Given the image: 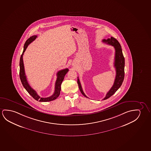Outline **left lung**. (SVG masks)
<instances>
[{
  "mask_svg": "<svg viewBox=\"0 0 151 151\" xmlns=\"http://www.w3.org/2000/svg\"><path fill=\"white\" fill-rule=\"evenodd\" d=\"M102 42L108 45L113 46L115 50L114 66L116 69V77L113 85L109 91V92L106 93L105 98L103 99V100H106L109 98L112 95H113L122 85L125 76V58L122 54V49L120 44L116 38L111 37L110 38H108L107 40H103ZM77 78V83L81 92L83 96L88 98L83 92L78 77Z\"/></svg>",
  "mask_w": 151,
  "mask_h": 151,
  "instance_id": "obj_1",
  "label": "left lung"
}]
</instances>
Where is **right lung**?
<instances>
[{
    "label": "right lung",
    "instance_id": "right-lung-1",
    "mask_svg": "<svg viewBox=\"0 0 151 151\" xmlns=\"http://www.w3.org/2000/svg\"><path fill=\"white\" fill-rule=\"evenodd\" d=\"M36 35H34L32 37L29 38L28 40H26L25 43L24 44V49L22 53V55L20 58V77L22 85L23 86L24 88L26 89V91L29 92V94L33 97V98L36 100L39 101L40 102H49L51 101H53L56 99L59 96L61 91V86L62 81H63L65 75L68 72L69 70L68 68H65L64 70H61L57 73V81L55 83V90L54 93L51 96L48 98H41L38 94H37L36 91L33 89L29 85L27 80L26 79V75L24 70V63L23 60V55H24V52L26 50V48L29 44H31L34 40L37 38Z\"/></svg>",
    "mask_w": 151,
    "mask_h": 151
}]
</instances>
